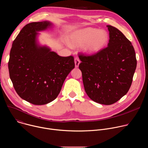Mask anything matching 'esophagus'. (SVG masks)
<instances>
[{
	"label": "esophagus",
	"instance_id": "esophagus-1",
	"mask_svg": "<svg viewBox=\"0 0 148 148\" xmlns=\"http://www.w3.org/2000/svg\"><path fill=\"white\" fill-rule=\"evenodd\" d=\"M74 62H75V67H78L79 66V64L80 63V60L79 59L78 57H75L74 58Z\"/></svg>",
	"mask_w": 148,
	"mask_h": 148
}]
</instances>
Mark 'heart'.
<instances>
[{
  "mask_svg": "<svg viewBox=\"0 0 148 148\" xmlns=\"http://www.w3.org/2000/svg\"><path fill=\"white\" fill-rule=\"evenodd\" d=\"M108 40L107 31L86 27L73 33L70 38V43L72 46L83 45L84 51L87 54H94L102 49L107 45Z\"/></svg>",
  "mask_w": 148,
  "mask_h": 148,
  "instance_id": "b5f03b06",
  "label": "heart"
}]
</instances>
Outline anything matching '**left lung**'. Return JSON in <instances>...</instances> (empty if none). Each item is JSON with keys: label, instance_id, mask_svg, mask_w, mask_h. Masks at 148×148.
<instances>
[{"label": "left lung", "instance_id": "8db88e82", "mask_svg": "<svg viewBox=\"0 0 148 148\" xmlns=\"http://www.w3.org/2000/svg\"><path fill=\"white\" fill-rule=\"evenodd\" d=\"M108 46L92 55L78 53L85 91L92 101L111 105L129 91L136 68V54L131 41L116 27L107 26Z\"/></svg>", "mask_w": 148, "mask_h": 148}]
</instances>
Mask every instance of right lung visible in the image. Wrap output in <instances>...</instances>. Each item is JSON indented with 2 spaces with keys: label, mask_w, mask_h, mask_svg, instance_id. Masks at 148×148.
<instances>
[{
  "label": "right lung",
  "mask_w": 148,
  "mask_h": 148,
  "mask_svg": "<svg viewBox=\"0 0 148 148\" xmlns=\"http://www.w3.org/2000/svg\"><path fill=\"white\" fill-rule=\"evenodd\" d=\"M47 21L26 25L13 42L8 62L9 75L17 94L34 105L54 100L74 68V57H61L37 45V32L51 26Z\"/></svg>",
  "instance_id": "obj_1"
}]
</instances>
